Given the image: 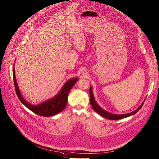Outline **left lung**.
<instances>
[{
  "label": "left lung",
  "instance_id": "left-lung-1",
  "mask_svg": "<svg viewBox=\"0 0 159 159\" xmlns=\"http://www.w3.org/2000/svg\"><path fill=\"white\" fill-rule=\"evenodd\" d=\"M89 96H90V103L91 105L92 108L94 109V111L96 112H97L98 114H100V116H103V117L105 118L106 119L111 120H120V119H123L125 118L129 117V116L138 112L141 109V108L143 107V103L144 102H143V103L140 105L139 108L137 109L135 111H134L132 112H130L129 114H111V113L107 112L106 111L103 110L99 106L98 103H97V102L95 101V100L94 98L91 86H90V89H89Z\"/></svg>",
  "mask_w": 159,
  "mask_h": 159
}]
</instances>
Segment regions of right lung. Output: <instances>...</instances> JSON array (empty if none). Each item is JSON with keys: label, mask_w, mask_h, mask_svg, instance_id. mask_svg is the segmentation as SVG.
Listing matches in <instances>:
<instances>
[{"label": "right lung", "mask_w": 159, "mask_h": 159, "mask_svg": "<svg viewBox=\"0 0 159 159\" xmlns=\"http://www.w3.org/2000/svg\"><path fill=\"white\" fill-rule=\"evenodd\" d=\"M13 75L16 93L20 102L31 111L41 116H45V117L54 116L61 112L63 109H65L68 102V93L73 86L75 85V84L78 81L77 77L69 80L64 84L61 91L54 98L40 104L34 105L25 100L22 97V93H20L16 80L14 67L13 68Z\"/></svg>", "instance_id": "right-lung-1"}]
</instances>
